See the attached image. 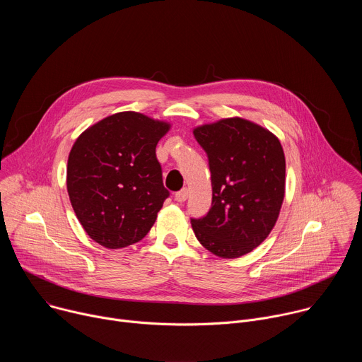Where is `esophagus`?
Listing matches in <instances>:
<instances>
[{"mask_svg":"<svg viewBox=\"0 0 362 362\" xmlns=\"http://www.w3.org/2000/svg\"><path fill=\"white\" fill-rule=\"evenodd\" d=\"M187 194H189V192H187V189H182L180 192H177L176 194H175V200L176 202H185L186 199H187Z\"/></svg>","mask_w":362,"mask_h":362,"instance_id":"1","label":"esophagus"}]
</instances>
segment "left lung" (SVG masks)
<instances>
[{
	"instance_id": "8db88e82",
	"label": "left lung",
	"mask_w": 362,
	"mask_h": 362,
	"mask_svg": "<svg viewBox=\"0 0 362 362\" xmlns=\"http://www.w3.org/2000/svg\"><path fill=\"white\" fill-rule=\"evenodd\" d=\"M208 154L212 208L192 219L197 240L214 255L239 257L274 229L285 197V154L279 139L253 122L230 117L193 129Z\"/></svg>"
}]
</instances>
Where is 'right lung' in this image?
Returning a JSON list of instances; mask_svg holds the SVG:
<instances>
[{
  "instance_id": "add662e5",
  "label": "right lung",
  "mask_w": 362,
  "mask_h": 362,
  "mask_svg": "<svg viewBox=\"0 0 362 362\" xmlns=\"http://www.w3.org/2000/svg\"><path fill=\"white\" fill-rule=\"evenodd\" d=\"M170 123L136 112L97 122L74 141L67 163V192L86 233L107 249L141 240L169 190L156 158Z\"/></svg>"
}]
</instances>
